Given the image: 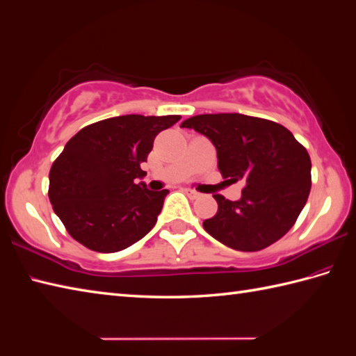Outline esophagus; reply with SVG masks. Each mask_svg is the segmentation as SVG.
<instances>
[{"mask_svg": "<svg viewBox=\"0 0 356 356\" xmlns=\"http://www.w3.org/2000/svg\"><path fill=\"white\" fill-rule=\"evenodd\" d=\"M181 191H183L187 196H191V198H198V196H200V193H198V192H195V191H192V188L183 187V188H181Z\"/></svg>", "mask_w": 356, "mask_h": 356, "instance_id": "34e87169", "label": "esophagus"}]
</instances>
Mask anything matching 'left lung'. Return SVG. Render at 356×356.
<instances>
[{
  "instance_id": "8db88e82",
  "label": "left lung",
  "mask_w": 356,
  "mask_h": 356,
  "mask_svg": "<svg viewBox=\"0 0 356 356\" xmlns=\"http://www.w3.org/2000/svg\"><path fill=\"white\" fill-rule=\"evenodd\" d=\"M181 128L211 140L222 177L245 183L239 201L215 195L205 232L238 251L264 250L289 232L311 192V158L285 126L233 113L195 115Z\"/></svg>"
}]
</instances>
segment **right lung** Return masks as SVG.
I'll return each mask as SVG.
<instances>
[{"label":"right lung","instance_id":"right-lung-1","mask_svg":"<svg viewBox=\"0 0 356 356\" xmlns=\"http://www.w3.org/2000/svg\"><path fill=\"white\" fill-rule=\"evenodd\" d=\"M179 115L129 114L85 126L50 169L49 198L73 239L97 252L131 247L152 230L169 191L136 178L161 131Z\"/></svg>","mask_w":356,"mask_h":356}]
</instances>
